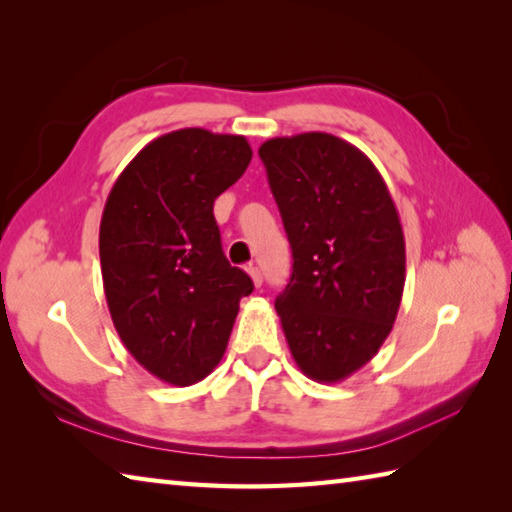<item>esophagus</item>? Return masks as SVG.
I'll use <instances>...</instances> for the list:
<instances>
[{
	"instance_id": "34e87169",
	"label": "esophagus",
	"mask_w": 512,
	"mask_h": 512,
	"mask_svg": "<svg viewBox=\"0 0 512 512\" xmlns=\"http://www.w3.org/2000/svg\"><path fill=\"white\" fill-rule=\"evenodd\" d=\"M248 275H250V279H253V284L259 288L262 286V281H264V275H262V270H259L257 266H248Z\"/></svg>"
}]
</instances>
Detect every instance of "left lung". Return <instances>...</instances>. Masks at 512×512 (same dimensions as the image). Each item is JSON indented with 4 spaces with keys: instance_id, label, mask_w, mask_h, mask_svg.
Here are the masks:
<instances>
[{
    "instance_id": "1",
    "label": "left lung",
    "mask_w": 512,
    "mask_h": 512,
    "mask_svg": "<svg viewBox=\"0 0 512 512\" xmlns=\"http://www.w3.org/2000/svg\"><path fill=\"white\" fill-rule=\"evenodd\" d=\"M292 248L275 301L299 369L341 383L385 343L405 288V235L374 162L323 132L259 147Z\"/></svg>"
}]
</instances>
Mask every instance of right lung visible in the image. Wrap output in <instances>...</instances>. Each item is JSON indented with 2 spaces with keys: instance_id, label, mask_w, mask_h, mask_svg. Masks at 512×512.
I'll return each mask as SVG.
<instances>
[{
  "instance_id": "right-lung-1",
  "label": "right lung",
  "mask_w": 512,
  "mask_h": 512,
  "mask_svg": "<svg viewBox=\"0 0 512 512\" xmlns=\"http://www.w3.org/2000/svg\"><path fill=\"white\" fill-rule=\"evenodd\" d=\"M244 136L187 127L151 140L107 195L101 273L123 345L149 374L187 387L222 361L253 281L228 264L213 202L244 176Z\"/></svg>"
}]
</instances>
